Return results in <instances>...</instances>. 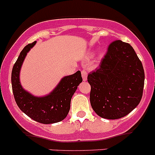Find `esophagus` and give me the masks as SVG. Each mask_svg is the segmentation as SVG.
Returning a JSON list of instances; mask_svg holds the SVG:
<instances>
[{"label": "esophagus", "mask_w": 155, "mask_h": 155, "mask_svg": "<svg viewBox=\"0 0 155 155\" xmlns=\"http://www.w3.org/2000/svg\"><path fill=\"white\" fill-rule=\"evenodd\" d=\"M87 76H88V73H87L85 70H82V79H83L84 81L87 80Z\"/></svg>", "instance_id": "1"}]
</instances>
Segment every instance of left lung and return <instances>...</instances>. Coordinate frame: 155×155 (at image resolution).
Masks as SVG:
<instances>
[{
    "label": "left lung",
    "mask_w": 155,
    "mask_h": 155,
    "mask_svg": "<svg viewBox=\"0 0 155 155\" xmlns=\"http://www.w3.org/2000/svg\"><path fill=\"white\" fill-rule=\"evenodd\" d=\"M90 102L102 118L124 117L137 107L143 94L145 73L134 49L120 40L109 45L100 65L88 75Z\"/></svg>",
    "instance_id": "8db88e82"
}]
</instances>
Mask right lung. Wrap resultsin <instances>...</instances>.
Segmentation results:
<instances>
[{"mask_svg":"<svg viewBox=\"0 0 155 155\" xmlns=\"http://www.w3.org/2000/svg\"><path fill=\"white\" fill-rule=\"evenodd\" d=\"M36 41L25 46L13 65L11 74L12 89L19 109L35 121L43 124L60 122L66 118L70 108V101L78 85L82 82L81 72L63 78L49 94L36 97L25 91L19 81V72L24 59Z\"/></svg>","mask_w":155,"mask_h":155,"instance_id":"right-lung-1","label":"right lung"}]
</instances>
